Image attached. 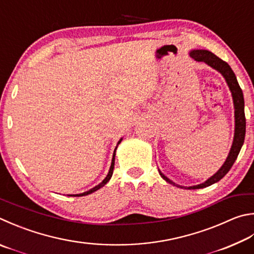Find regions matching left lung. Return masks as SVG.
Returning <instances> with one entry per match:
<instances>
[{"label": "left lung", "mask_w": 254, "mask_h": 254, "mask_svg": "<svg viewBox=\"0 0 254 254\" xmlns=\"http://www.w3.org/2000/svg\"><path fill=\"white\" fill-rule=\"evenodd\" d=\"M190 55L191 58L196 60V61L205 62L207 65H210L211 67L218 70L221 74L224 76V79L227 81L232 93L233 103H234V117H236V131H234L233 144L231 146V150H230V153L228 155L227 160H225L224 164L221 167L219 171L213 175V177H211L209 180H206L204 183L199 184V186L187 188V189H202L220 181V180L230 171V169L232 168L233 163L236 162V160L240 153V150H241V147L243 145L244 136H246V114H244V99H243L242 90L239 85L236 74H234V72L232 71V68L230 67L229 64L227 62H224L223 60H221L220 58L216 57V55H214L212 52H210V51H206V50H193L191 51ZM159 173L167 182L173 184L175 187L183 188V187L178 186V184H175L174 182L171 181V180H169L163 173H161V171H159Z\"/></svg>", "instance_id": "8db88e82"}]
</instances>
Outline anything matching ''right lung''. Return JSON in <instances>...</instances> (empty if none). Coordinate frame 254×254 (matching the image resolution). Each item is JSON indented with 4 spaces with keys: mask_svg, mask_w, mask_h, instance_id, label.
<instances>
[{
    "mask_svg": "<svg viewBox=\"0 0 254 254\" xmlns=\"http://www.w3.org/2000/svg\"><path fill=\"white\" fill-rule=\"evenodd\" d=\"M121 142V140L119 141V143ZM114 159H115V151H114V154H113V159H112V163H111V168H110V171H109V173H108V175H107V178H105L102 182H101L99 186H96V187H94L93 189H91V190H89V191H86V192H84V193H81V194H73V196H83V195H87V194H91V193H93L94 191H96V190H99V189H101L102 187H104L105 184H107L108 182H109V180L111 179V177H112V174H113V169H114ZM72 196V195H71Z\"/></svg>",
    "mask_w": 254,
    "mask_h": 254,
    "instance_id": "right-lung-1",
    "label": "right lung"
}]
</instances>
